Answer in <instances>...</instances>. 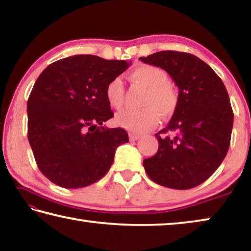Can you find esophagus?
<instances>
[{
    "label": "esophagus",
    "mask_w": 251,
    "mask_h": 251,
    "mask_svg": "<svg viewBox=\"0 0 251 251\" xmlns=\"http://www.w3.org/2000/svg\"><path fill=\"white\" fill-rule=\"evenodd\" d=\"M142 136L138 135V134H135V133H130L129 134V139L130 141H137V139L141 138Z\"/></svg>",
    "instance_id": "1"
}]
</instances>
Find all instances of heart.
Instances as JSON below:
<instances>
[{
  "instance_id": "b5f03b06",
  "label": "heart",
  "mask_w": 251,
  "mask_h": 251,
  "mask_svg": "<svg viewBox=\"0 0 251 251\" xmlns=\"http://www.w3.org/2000/svg\"><path fill=\"white\" fill-rule=\"evenodd\" d=\"M130 78L146 90L141 109H123L115 116L120 126L134 131H144L154 127L159 114L168 117L175 110L177 95L169 84V76L163 69L154 65H139L130 73ZM105 96L114 108H121L124 101V86L121 78H114L107 84Z\"/></svg>"
}]
</instances>
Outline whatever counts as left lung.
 <instances>
[{
	"label": "left lung",
	"mask_w": 251,
	"mask_h": 251,
	"mask_svg": "<svg viewBox=\"0 0 251 251\" xmlns=\"http://www.w3.org/2000/svg\"><path fill=\"white\" fill-rule=\"evenodd\" d=\"M139 59L166 71L179 88L172 120L155 135L158 151L144 167L156 184L194 188L215 173L230 145L233 113L226 87L193 54L161 50Z\"/></svg>",
	"instance_id": "1"
}]
</instances>
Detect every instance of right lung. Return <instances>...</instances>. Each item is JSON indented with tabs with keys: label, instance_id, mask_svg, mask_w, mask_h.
Returning a JSON list of instances; mask_svg holds the SVG:
<instances>
[{
	"label": "right lung",
	"instance_id": "add662e5",
	"mask_svg": "<svg viewBox=\"0 0 251 251\" xmlns=\"http://www.w3.org/2000/svg\"><path fill=\"white\" fill-rule=\"evenodd\" d=\"M130 62L74 55L42 72L27 100V137L42 174L64 188H82L109 171L125 129L107 128L114 116L105 96Z\"/></svg>",
	"mask_w": 251,
	"mask_h": 251
}]
</instances>
